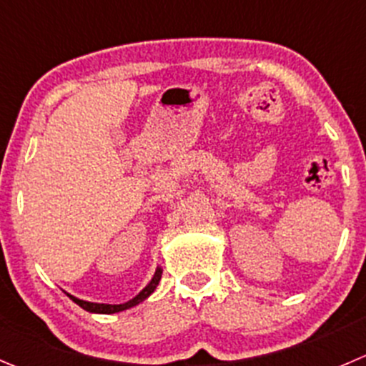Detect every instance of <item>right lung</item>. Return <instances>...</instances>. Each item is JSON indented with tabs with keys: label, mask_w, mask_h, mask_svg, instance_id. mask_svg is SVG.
I'll use <instances>...</instances> for the list:
<instances>
[{
	"label": "right lung",
	"mask_w": 366,
	"mask_h": 366,
	"mask_svg": "<svg viewBox=\"0 0 366 366\" xmlns=\"http://www.w3.org/2000/svg\"><path fill=\"white\" fill-rule=\"evenodd\" d=\"M161 275H162V269L161 268L155 269V275H154V279L150 281V285H148L147 288L139 293V295H136L132 300H129V302H125V304H97V302H85V300L76 299V297H73V295H67V297H69L74 304H78L81 310L89 311V313H102V315L118 313V311H125V310H129V307L137 306V304L143 302L147 297H150L152 293H154V290L157 288L159 281H161Z\"/></svg>",
	"instance_id": "add662e5"
}]
</instances>
